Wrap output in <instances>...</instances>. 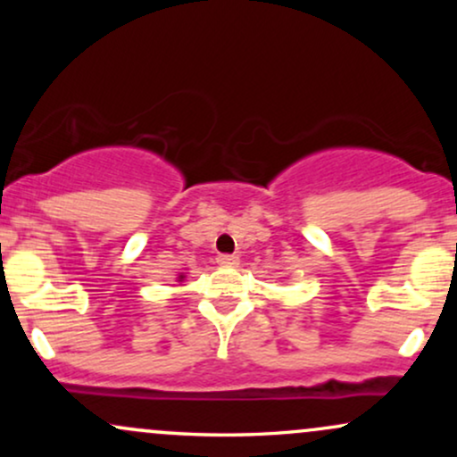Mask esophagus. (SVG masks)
I'll return each mask as SVG.
<instances>
[{"label":"esophagus","instance_id":"esophagus-1","mask_svg":"<svg viewBox=\"0 0 457 457\" xmlns=\"http://www.w3.org/2000/svg\"><path fill=\"white\" fill-rule=\"evenodd\" d=\"M217 262H219V264H221V266H236V264H238V255H228V253L219 255Z\"/></svg>","mask_w":457,"mask_h":457}]
</instances>
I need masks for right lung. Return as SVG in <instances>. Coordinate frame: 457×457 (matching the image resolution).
Here are the masks:
<instances>
[{
  "label": "right lung",
  "mask_w": 457,
  "mask_h": 457,
  "mask_svg": "<svg viewBox=\"0 0 457 457\" xmlns=\"http://www.w3.org/2000/svg\"><path fill=\"white\" fill-rule=\"evenodd\" d=\"M178 279H180V281H182V279H185V275H180V277H178Z\"/></svg>",
  "instance_id": "right-lung-1"
}]
</instances>
